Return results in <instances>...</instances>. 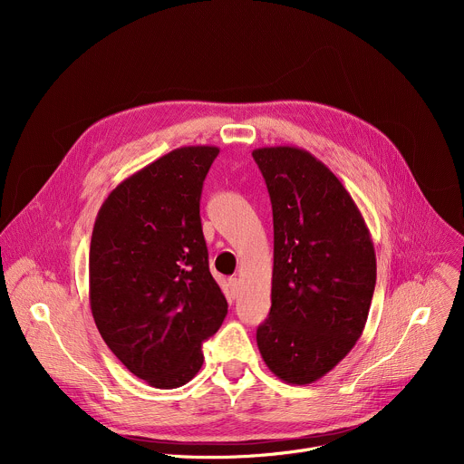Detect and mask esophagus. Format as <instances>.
Here are the masks:
<instances>
[{
    "label": "esophagus",
    "instance_id": "34e87169",
    "mask_svg": "<svg viewBox=\"0 0 464 464\" xmlns=\"http://www.w3.org/2000/svg\"><path fill=\"white\" fill-rule=\"evenodd\" d=\"M238 290H240V281L237 277H231L229 279V292H231L233 299L238 295Z\"/></svg>",
    "mask_w": 464,
    "mask_h": 464
}]
</instances>
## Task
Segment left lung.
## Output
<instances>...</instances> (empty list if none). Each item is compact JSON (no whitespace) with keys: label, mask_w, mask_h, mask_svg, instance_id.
<instances>
[{"label":"left lung","mask_w":464,"mask_h":464,"mask_svg":"<svg viewBox=\"0 0 464 464\" xmlns=\"http://www.w3.org/2000/svg\"><path fill=\"white\" fill-rule=\"evenodd\" d=\"M274 211L272 308L256 328L268 369L304 385L356 345L376 285L365 220L342 181L297 147L253 150Z\"/></svg>","instance_id":"1"}]
</instances>
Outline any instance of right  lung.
I'll return each mask as SVG.
<instances>
[{"instance_id":"add662e5","label":"right lung","mask_w":464,"mask_h":464,"mask_svg":"<svg viewBox=\"0 0 464 464\" xmlns=\"http://www.w3.org/2000/svg\"><path fill=\"white\" fill-rule=\"evenodd\" d=\"M218 147H181L121 181L90 246V306L121 363L158 389L190 382L227 301L209 272L200 220Z\"/></svg>"}]
</instances>
